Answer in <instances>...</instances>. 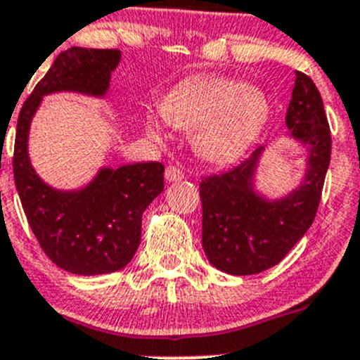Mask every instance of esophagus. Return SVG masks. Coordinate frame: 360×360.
<instances>
[{
    "label": "esophagus",
    "instance_id": "esophagus-1",
    "mask_svg": "<svg viewBox=\"0 0 360 360\" xmlns=\"http://www.w3.org/2000/svg\"><path fill=\"white\" fill-rule=\"evenodd\" d=\"M184 177V174L181 172L177 167H174V165H169L167 169H165V179L169 181V183H176V181H181Z\"/></svg>",
    "mask_w": 360,
    "mask_h": 360
}]
</instances>
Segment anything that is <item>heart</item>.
<instances>
[{
  "label": "heart",
  "instance_id": "1",
  "mask_svg": "<svg viewBox=\"0 0 360 360\" xmlns=\"http://www.w3.org/2000/svg\"><path fill=\"white\" fill-rule=\"evenodd\" d=\"M161 115L170 126L193 131V147L210 163L238 160L266 126L270 101L259 89L227 76H200L170 90L161 103ZM147 133L163 139L156 115L146 119Z\"/></svg>",
  "mask_w": 360,
  "mask_h": 360
}]
</instances>
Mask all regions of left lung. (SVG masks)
Masks as SVG:
<instances>
[{"label": "left lung", "mask_w": 360, "mask_h": 360, "mask_svg": "<svg viewBox=\"0 0 360 360\" xmlns=\"http://www.w3.org/2000/svg\"><path fill=\"white\" fill-rule=\"evenodd\" d=\"M286 126L307 154L304 179L288 195L266 199L256 191L263 147L200 183L202 247L210 263L226 274L254 275L278 264L316 217L330 163V127L316 85L298 70Z\"/></svg>", "instance_id": "8db88e82"}]
</instances>
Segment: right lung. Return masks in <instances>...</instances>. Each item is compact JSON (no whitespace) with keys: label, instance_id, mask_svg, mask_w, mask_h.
I'll return each mask as SVG.
<instances>
[{"label":"right lung","instance_id":"add662e5","mask_svg":"<svg viewBox=\"0 0 360 360\" xmlns=\"http://www.w3.org/2000/svg\"><path fill=\"white\" fill-rule=\"evenodd\" d=\"M119 62V49H65L37 83L18 119L12 165L22 210L46 256L76 275L112 274L133 259L143 211L165 188V167L158 161L103 167L86 186L56 190L32 167L30 126L48 94L106 96Z\"/></svg>","mask_w":360,"mask_h":360}]
</instances>
